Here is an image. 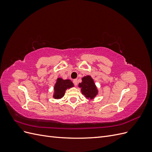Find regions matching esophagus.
<instances>
[{
	"label": "esophagus",
	"mask_w": 152,
	"mask_h": 152,
	"mask_svg": "<svg viewBox=\"0 0 152 152\" xmlns=\"http://www.w3.org/2000/svg\"><path fill=\"white\" fill-rule=\"evenodd\" d=\"M73 84H74V85L75 86H77V84H78V80H77V79H74L73 80Z\"/></svg>",
	"instance_id": "1"
}]
</instances>
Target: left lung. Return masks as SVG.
<instances>
[{"mask_svg": "<svg viewBox=\"0 0 152 152\" xmlns=\"http://www.w3.org/2000/svg\"><path fill=\"white\" fill-rule=\"evenodd\" d=\"M79 87L81 89L82 94L87 99H94L98 94V89L91 75L84 76L82 78V82L79 84Z\"/></svg>", "mask_w": 152, "mask_h": 152, "instance_id": "1", "label": "left lung"}]
</instances>
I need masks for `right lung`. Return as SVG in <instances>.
Returning <instances> with one entry per match:
<instances>
[{"mask_svg":"<svg viewBox=\"0 0 152 152\" xmlns=\"http://www.w3.org/2000/svg\"><path fill=\"white\" fill-rule=\"evenodd\" d=\"M73 86L74 84L70 79H63L62 78H58L54 86L53 98L56 99H61L65 95L66 90Z\"/></svg>","mask_w":152,"mask_h":152,"instance_id":"right-lung-1","label":"right lung"}]
</instances>
